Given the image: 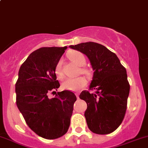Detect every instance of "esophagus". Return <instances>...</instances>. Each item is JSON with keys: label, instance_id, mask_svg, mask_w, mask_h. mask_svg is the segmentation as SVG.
I'll return each instance as SVG.
<instances>
[{"label": "esophagus", "instance_id": "esophagus-1", "mask_svg": "<svg viewBox=\"0 0 148 148\" xmlns=\"http://www.w3.org/2000/svg\"><path fill=\"white\" fill-rule=\"evenodd\" d=\"M75 95H76V96H77V99H79V93H76Z\"/></svg>", "mask_w": 148, "mask_h": 148}]
</instances>
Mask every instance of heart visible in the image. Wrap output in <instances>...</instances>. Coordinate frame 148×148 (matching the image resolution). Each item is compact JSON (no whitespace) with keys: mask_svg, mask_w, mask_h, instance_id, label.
<instances>
[{"mask_svg":"<svg viewBox=\"0 0 148 148\" xmlns=\"http://www.w3.org/2000/svg\"><path fill=\"white\" fill-rule=\"evenodd\" d=\"M68 57L72 62L79 66H82L86 63V58L82 53L77 51H72L68 53ZM80 71L82 74H88V71L84 68L80 69ZM55 73L59 78H62L64 76L62 71V60L58 61L55 66ZM86 84V80L84 77H79L77 78H66L62 82V87L66 90L77 92L84 87Z\"/></svg>","mask_w":148,"mask_h":148,"instance_id":"b5f03b06","label":"heart"}]
</instances>
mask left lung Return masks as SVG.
Instances as JSON below:
<instances>
[{"instance_id": "obj_1", "label": "left lung", "mask_w": 148, "mask_h": 148, "mask_svg": "<svg viewBox=\"0 0 148 148\" xmlns=\"http://www.w3.org/2000/svg\"><path fill=\"white\" fill-rule=\"evenodd\" d=\"M69 47L86 55L94 70L89 89L96 92L82 91L79 95L87 104L84 116L88 127L99 135L114 132L127 110L130 84L126 69L117 55L102 44L86 42Z\"/></svg>"}]
</instances>
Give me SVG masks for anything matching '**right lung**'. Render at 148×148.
Returning <instances> with one entry per match:
<instances>
[{
  "instance_id": "add662e5",
  "label": "right lung",
  "mask_w": 148,
  "mask_h": 148,
  "mask_svg": "<svg viewBox=\"0 0 148 148\" xmlns=\"http://www.w3.org/2000/svg\"><path fill=\"white\" fill-rule=\"evenodd\" d=\"M66 49L42 47L32 52L21 66L16 84V104L26 124L38 136L48 140L66 133L77 100L68 90L48 97L49 92L60 86L55 66Z\"/></svg>"
}]
</instances>
